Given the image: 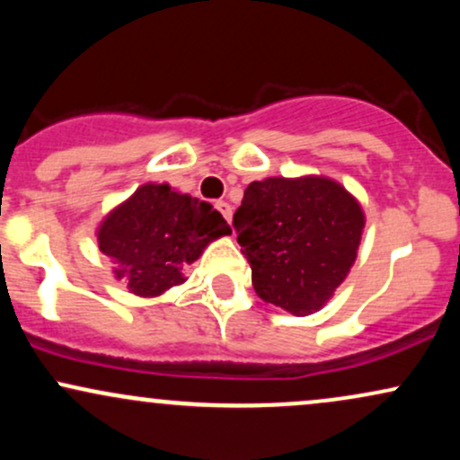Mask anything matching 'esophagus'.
Instances as JSON below:
<instances>
[{
  "label": "esophagus",
  "mask_w": 460,
  "mask_h": 460,
  "mask_svg": "<svg viewBox=\"0 0 460 460\" xmlns=\"http://www.w3.org/2000/svg\"><path fill=\"white\" fill-rule=\"evenodd\" d=\"M216 209H218V212L225 216L226 223L231 225V214H234V212H231V205L226 203V200H218V203H216Z\"/></svg>",
  "instance_id": "obj_1"
}]
</instances>
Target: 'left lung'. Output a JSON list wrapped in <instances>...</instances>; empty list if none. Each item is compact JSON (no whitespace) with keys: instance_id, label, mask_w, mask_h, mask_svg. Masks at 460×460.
Masks as SVG:
<instances>
[{"instance_id":"1","label":"left lung","mask_w":460,"mask_h":460,"mask_svg":"<svg viewBox=\"0 0 460 460\" xmlns=\"http://www.w3.org/2000/svg\"><path fill=\"white\" fill-rule=\"evenodd\" d=\"M234 226L257 296L309 315L329 303L350 272L366 214L329 177H268L248 183Z\"/></svg>"}]
</instances>
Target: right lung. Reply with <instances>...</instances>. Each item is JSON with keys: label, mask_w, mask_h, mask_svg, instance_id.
Masks as SVG:
<instances>
[{"label": "right lung", "mask_w": 460, "mask_h": 460, "mask_svg": "<svg viewBox=\"0 0 460 460\" xmlns=\"http://www.w3.org/2000/svg\"><path fill=\"white\" fill-rule=\"evenodd\" d=\"M231 226L209 203L175 192L168 183H145L110 212L97 229L99 248L129 292L155 298L186 281L183 270Z\"/></svg>", "instance_id": "1"}]
</instances>
